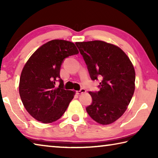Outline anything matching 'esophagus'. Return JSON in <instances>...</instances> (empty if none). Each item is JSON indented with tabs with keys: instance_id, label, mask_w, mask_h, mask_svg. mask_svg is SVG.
<instances>
[{
	"instance_id": "obj_1",
	"label": "esophagus",
	"mask_w": 158,
	"mask_h": 158,
	"mask_svg": "<svg viewBox=\"0 0 158 158\" xmlns=\"http://www.w3.org/2000/svg\"><path fill=\"white\" fill-rule=\"evenodd\" d=\"M85 91H86V90H85L84 89H80L79 90H77V94H81V93H85Z\"/></svg>"
}]
</instances>
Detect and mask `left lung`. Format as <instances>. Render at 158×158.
Instances as JSON below:
<instances>
[{
	"label": "left lung",
	"mask_w": 158,
	"mask_h": 158,
	"mask_svg": "<svg viewBox=\"0 0 158 158\" xmlns=\"http://www.w3.org/2000/svg\"><path fill=\"white\" fill-rule=\"evenodd\" d=\"M92 80L102 77L100 90L89 92L86 111L101 125L113 123L125 113L135 89V71L121 48L101 40L76 42Z\"/></svg>",
	"instance_id": "left-lung-1"
}]
</instances>
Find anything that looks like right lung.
Listing matches in <instances>:
<instances>
[{
    "instance_id": "obj_1",
    "label": "right lung",
    "mask_w": 158,
    "mask_h": 158,
    "mask_svg": "<svg viewBox=\"0 0 158 158\" xmlns=\"http://www.w3.org/2000/svg\"><path fill=\"white\" fill-rule=\"evenodd\" d=\"M78 53L73 42L53 40L39 47L26 63L19 91L26 111L37 121L43 123L54 122L68 107L75 91L64 89L60 69L65 58ZM58 78L60 84L56 87Z\"/></svg>"
}]
</instances>
